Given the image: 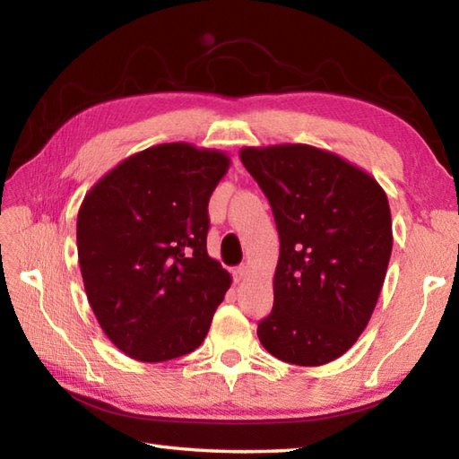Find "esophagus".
<instances>
[{"instance_id": "obj_1", "label": "esophagus", "mask_w": 459, "mask_h": 459, "mask_svg": "<svg viewBox=\"0 0 459 459\" xmlns=\"http://www.w3.org/2000/svg\"><path fill=\"white\" fill-rule=\"evenodd\" d=\"M250 274V268L248 264H240L238 268H235V281H242L247 280V276Z\"/></svg>"}]
</instances>
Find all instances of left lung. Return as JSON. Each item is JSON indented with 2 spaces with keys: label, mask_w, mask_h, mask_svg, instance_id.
<instances>
[{
  "label": "left lung",
  "mask_w": 459,
  "mask_h": 459,
  "mask_svg": "<svg viewBox=\"0 0 459 459\" xmlns=\"http://www.w3.org/2000/svg\"><path fill=\"white\" fill-rule=\"evenodd\" d=\"M270 201L280 256L274 307L258 339L284 363L319 367L355 345L393 252V219L373 175L307 143L242 148Z\"/></svg>",
  "instance_id": "obj_1"
}]
</instances>
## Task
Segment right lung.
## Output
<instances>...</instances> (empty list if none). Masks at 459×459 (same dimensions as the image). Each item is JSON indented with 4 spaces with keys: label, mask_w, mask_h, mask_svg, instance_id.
Instances as JSON below:
<instances>
[{
    "label": "right lung",
    "mask_w": 459,
    "mask_h": 459,
    "mask_svg": "<svg viewBox=\"0 0 459 459\" xmlns=\"http://www.w3.org/2000/svg\"><path fill=\"white\" fill-rule=\"evenodd\" d=\"M229 168L224 152L160 143L84 195L76 247L86 298L128 357L161 363L207 337L232 281L207 252L209 199Z\"/></svg>",
    "instance_id": "right-lung-1"
}]
</instances>
